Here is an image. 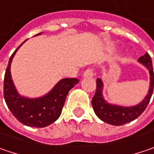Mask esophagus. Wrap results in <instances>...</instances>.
Masks as SVG:
<instances>
[{"label": "esophagus", "instance_id": "34e87169", "mask_svg": "<svg viewBox=\"0 0 154 154\" xmlns=\"http://www.w3.org/2000/svg\"><path fill=\"white\" fill-rule=\"evenodd\" d=\"M94 75V69L93 68H88L87 70H85L83 76L84 77H92Z\"/></svg>", "mask_w": 154, "mask_h": 154}]
</instances>
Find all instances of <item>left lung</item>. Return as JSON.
Here are the masks:
<instances>
[{"label":"left lung","mask_w":154,"mask_h":154,"mask_svg":"<svg viewBox=\"0 0 154 154\" xmlns=\"http://www.w3.org/2000/svg\"><path fill=\"white\" fill-rule=\"evenodd\" d=\"M138 61L147 67L150 72L151 82H150V88L147 95L139 104L134 107H121V106L109 104L108 103H106L102 95L103 82L101 79L96 80V90L92 98L91 103L94 113L102 121L107 124H109L111 125H116V126L123 125L125 124L135 120L146 109L153 91L154 73L152 63V59L147 52L145 55L141 56L138 59Z\"/></svg>","instance_id":"obj_1"}]
</instances>
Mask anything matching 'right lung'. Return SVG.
<instances>
[{"instance_id": "right-lung-1", "label": "right lung", "mask_w": 154, "mask_h": 154, "mask_svg": "<svg viewBox=\"0 0 154 154\" xmlns=\"http://www.w3.org/2000/svg\"><path fill=\"white\" fill-rule=\"evenodd\" d=\"M22 45L17 47L8 60L3 84L4 99L8 108L20 123L27 126L43 128L54 123L60 117L67 94L79 82V80L75 78L63 79L50 93L40 98L29 99L19 95L11 80L10 64L16 51Z\"/></svg>"}]
</instances>
